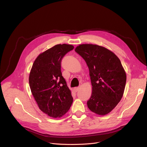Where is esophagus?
Listing matches in <instances>:
<instances>
[{"mask_svg":"<svg viewBox=\"0 0 147 147\" xmlns=\"http://www.w3.org/2000/svg\"><path fill=\"white\" fill-rule=\"evenodd\" d=\"M80 89V88L79 87H74V89H73V90H74V91L75 92H78L79 91V90Z\"/></svg>","mask_w":147,"mask_h":147,"instance_id":"1","label":"esophagus"}]
</instances>
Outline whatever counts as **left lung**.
Returning <instances> with one entry per match:
<instances>
[{
  "instance_id": "obj_1",
  "label": "left lung",
  "mask_w": 147,
  "mask_h": 147,
  "mask_svg": "<svg viewBox=\"0 0 147 147\" xmlns=\"http://www.w3.org/2000/svg\"><path fill=\"white\" fill-rule=\"evenodd\" d=\"M75 51L85 60L89 70L92 93L87 107L99 115L111 112L123 96L126 75L119 58L103 47L81 44Z\"/></svg>"
}]
</instances>
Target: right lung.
Here are the masks:
<instances>
[{"label":"right lung","instance_id":"obj_1","mask_svg":"<svg viewBox=\"0 0 147 147\" xmlns=\"http://www.w3.org/2000/svg\"><path fill=\"white\" fill-rule=\"evenodd\" d=\"M73 48L72 45L63 44L48 49L36 57L29 73V86L39 108L52 118H61L73 103L71 90L62 76L61 62Z\"/></svg>","mask_w":147,"mask_h":147}]
</instances>
